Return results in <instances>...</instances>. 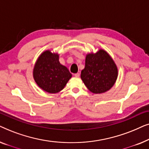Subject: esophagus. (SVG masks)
<instances>
[{
	"label": "esophagus",
	"mask_w": 149,
	"mask_h": 149,
	"mask_svg": "<svg viewBox=\"0 0 149 149\" xmlns=\"http://www.w3.org/2000/svg\"><path fill=\"white\" fill-rule=\"evenodd\" d=\"M74 76L75 77H79V76H80V74H79V72H77V73H76V74H74Z\"/></svg>",
	"instance_id": "esophagus-1"
}]
</instances>
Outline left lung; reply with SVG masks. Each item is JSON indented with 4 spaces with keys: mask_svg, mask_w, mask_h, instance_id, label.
<instances>
[{
    "mask_svg": "<svg viewBox=\"0 0 149 149\" xmlns=\"http://www.w3.org/2000/svg\"><path fill=\"white\" fill-rule=\"evenodd\" d=\"M118 76L115 63L104 50L87 54L85 68L81 78L85 86L93 93H102L109 90L115 84Z\"/></svg>",
    "mask_w": 149,
    "mask_h": 149,
    "instance_id": "8db88e82",
    "label": "left lung"
}]
</instances>
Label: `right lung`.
I'll use <instances>...</instances> for the list:
<instances>
[{"label": "right lung", "mask_w": 149, "mask_h": 149, "mask_svg": "<svg viewBox=\"0 0 149 149\" xmlns=\"http://www.w3.org/2000/svg\"><path fill=\"white\" fill-rule=\"evenodd\" d=\"M33 77L42 89L56 93L64 89L72 74L59 62V55L48 50L38 57L33 70Z\"/></svg>", "instance_id": "obj_1"}]
</instances>
